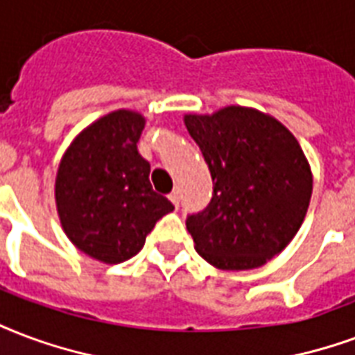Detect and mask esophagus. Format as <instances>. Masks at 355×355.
<instances>
[{"mask_svg":"<svg viewBox=\"0 0 355 355\" xmlns=\"http://www.w3.org/2000/svg\"><path fill=\"white\" fill-rule=\"evenodd\" d=\"M169 199H171V203L175 205V207H178V201H180V191H178V190L171 191Z\"/></svg>","mask_w":355,"mask_h":355,"instance_id":"obj_1","label":"esophagus"}]
</instances>
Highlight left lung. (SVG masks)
Segmentation results:
<instances>
[{"mask_svg": "<svg viewBox=\"0 0 355 355\" xmlns=\"http://www.w3.org/2000/svg\"><path fill=\"white\" fill-rule=\"evenodd\" d=\"M212 177L207 209L186 218L199 256L224 271L261 267L295 237L312 196L297 139L269 114L225 107L186 114Z\"/></svg>", "mask_w": 355, "mask_h": 355, "instance_id": "1", "label": "left lung"}]
</instances>
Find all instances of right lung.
<instances>
[{
    "instance_id": "add662e5",
    "label": "right lung",
    "mask_w": 355,
    "mask_h": 355,
    "mask_svg": "<svg viewBox=\"0 0 355 355\" xmlns=\"http://www.w3.org/2000/svg\"><path fill=\"white\" fill-rule=\"evenodd\" d=\"M144 118L114 111L99 118L65 150L56 175V207L65 235L103 263H122L175 207L152 190L150 164L137 150Z\"/></svg>"
}]
</instances>
